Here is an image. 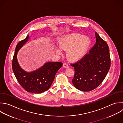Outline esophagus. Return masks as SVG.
Returning a JSON list of instances; mask_svg holds the SVG:
<instances>
[{
	"label": "esophagus",
	"mask_w": 123,
	"mask_h": 123,
	"mask_svg": "<svg viewBox=\"0 0 123 123\" xmlns=\"http://www.w3.org/2000/svg\"><path fill=\"white\" fill-rule=\"evenodd\" d=\"M63 67L65 68H69V65L67 63H64L63 64Z\"/></svg>",
	"instance_id": "34e87169"
}]
</instances>
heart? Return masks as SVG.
<instances>
[{
  "label": "heart",
  "mask_w": 123,
  "mask_h": 123,
  "mask_svg": "<svg viewBox=\"0 0 123 123\" xmlns=\"http://www.w3.org/2000/svg\"><path fill=\"white\" fill-rule=\"evenodd\" d=\"M90 38L79 34H73L62 37L59 40V46L54 48L58 54L62 55V50L67 51V57L72 62H76L83 58L90 45Z\"/></svg>",
  "instance_id": "obj_1"
}]
</instances>
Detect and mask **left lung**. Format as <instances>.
I'll use <instances>...</instances> for the list:
<instances>
[{
  "mask_svg": "<svg viewBox=\"0 0 123 123\" xmlns=\"http://www.w3.org/2000/svg\"><path fill=\"white\" fill-rule=\"evenodd\" d=\"M96 42L79 61L71 66L74 75L72 83L75 88L89 91L97 87L105 79L111 66V59L107 43L96 32Z\"/></svg>",
  "mask_w": 123,
  "mask_h": 123,
  "instance_id": "1",
  "label": "left lung"
}]
</instances>
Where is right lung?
<instances>
[{"label": "right lung", "instance_id": "obj_1", "mask_svg": "<svg viewBox=\"0 0 123 123\" xmlns=\"http://www.w3.org/2000/svg\"><path fill=\"white\" fill-rule=\"evenodd\" d=\"M29 38L28 35L25 39L20 41L17 45L12 60V70L18 82L26 91L33 93H41L49 88L57 72L62 67V63L47 62L35 71L27 72L24 70L18 63L17 53Z\"/></svg>", "mask_w": 123, "mask_h": 123}]
</instances>
